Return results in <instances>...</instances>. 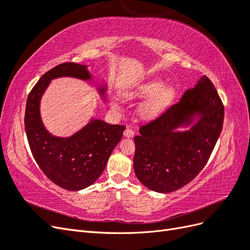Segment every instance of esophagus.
Instances as JSON below:
<instances>
[{"label":"esophagus","instance_id":"34e87169","mask_svg":"<svg viewBox=\"0 0 250 250\" xmlns=\"http://www.w3.org/2000/svg\"><path fill=\"white\" fill-rule=\"evenodd\" d=\"M124 135L126 138H132L134 135V131L131 129V128L128 127V128H126L125 131H124Z\"/></svg>","mask_w":250,"mask_h":250}]
</instances>
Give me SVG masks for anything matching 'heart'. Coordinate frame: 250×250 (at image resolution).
Wrapping results in <instances>:
<instances>
[{
    "instance_id": "b5f03b06",
    "label": "heart",
    "mask_w": 250,
    "mask_h": 250,
    "mask_svg": "<svg viewBox=\"0 0 250 250\" xmlns=\"http://www.w3.org/2000/svg\"><path fill=\"white\" fill-rule=\"evenodd\" d=\"M163 83L161 81H151L142 85L137 92H134V96L145 97L149 95H153L157 93L158 90L160 92L156 94L153 98H151L142 106V112L145 116H153L155 113L160 111L166 103L168 102L171 97V90L169 88H163Z\"/></svg>"
}]
</instances>
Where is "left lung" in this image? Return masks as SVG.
<instances>
[{
	"mask_svg": "<svg viewBox=\"0 0 250 250\" xmlns=\"http://www.w3.org/2000/svg\"><path fill=\"white\" fill-rule=\"evenodd\" d=\"M196 113L201 119L190 131H172L181 124H190ZM223 120L221 98L213 82L203 76L179 102L140 127L133 157L138 179L158 193L174 192L191 183L208 164Z\"/></svg>",
	"mask_w": 250,
	"mask_h": 250,
	"instance_id": "8db88e82",
	"label": "left lung"
}]
</instances>
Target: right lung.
<instances>
[{"label": "right lung", "instance_id": "add662e5", "mask_svg": "<svg viewBox=\"0 0 250 250\" xmlns=\"http://www.w3.org/2000/svg\"><path fill=\"white\" fill-rule=\"evenodd\" d=\"M63 76L90 78L86 65L74 62L58 64L44 73L29 93L25 129L32 155L44 175L64 190L79 191L99 178L126 127L94 119L70 138L53 137L42 122L40 102L50 81ZM100 90L104 94L103 88Z\"/></svg>", "mask_w": 250, "mask_h": 250}]
</instances>
